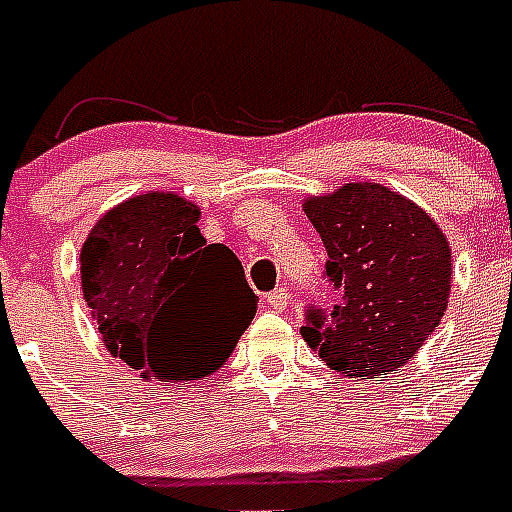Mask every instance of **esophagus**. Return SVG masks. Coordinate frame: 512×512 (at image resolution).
Listing matches in <instances>:
<instances>
[{"mask_svg":"<svg viewBox=\"0 0 512 512\" xmlns=\"http://www.w3.org/2000/svg\"><path fill=\"white\" fill-rule=\"evenodd\" d=\"M268 305H271L273 311H284V308H287L289 305V292L284 287H276L271 292V295H268Z\"/></svg>","mask_w":512,"mask_h":512,"instance_id":"esophagus-1","label":"esophagus"}]
</instances>
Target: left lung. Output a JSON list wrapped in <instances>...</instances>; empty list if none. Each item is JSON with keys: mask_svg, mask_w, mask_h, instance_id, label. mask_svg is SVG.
Returning a JSON list of instances; mask_svg holds the SVG:
<instances>
[{"mask_svg": "<svg viewBox=\"0 0 512 512\" xmlns=\"http://www.w3.org/2000/svg\"><path fill=\"white\" fill-rule=\"evenodd\" d=\"M319 231L332 308L308 305L303 337L342 377L398 372L438 327L452 252L428 212L380 183H345L305 201Z\"/></svg>", "mask_w": 512, "mask_h": 512, "instance_id": "8db88e82", "label": "left lung"}]
</instances>
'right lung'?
<instances>
[{
    "label": "right lung",
    "mask_w": 512,
    "mask_h": 512,
    "mask_svg": "<svg viewBox=\"0 0 512 512\" xmlns=\"http://www.w3.org/2000/svg\"><path fill=\"white\" fill-rule=\"evenodd\" d=\"M199 209L143 193L100 217L82 247V289L111 356L146 380L207 377L257 313L239 257L207 244Z\"/></svg>",
    "instance_id": "right-lung-1"
}]
</instances>
